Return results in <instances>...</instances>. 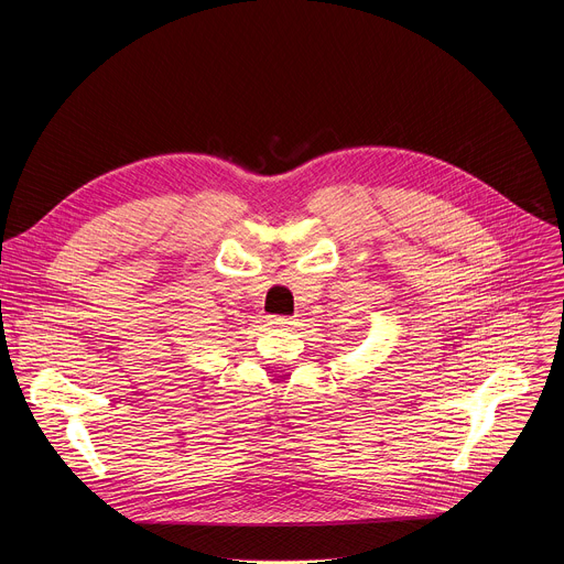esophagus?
I'll return each instance as SVG.
<instances>
[{"label": "esophagus", "instance_id": "1", "mask_svg": "<svg viewBox=\"0 0 564 564\" xmlns=\"http://www.w3.org/2000/svg\"><path fill=\"white\" fill-rule=\"evenodd\" d=\"M270 318V324L274 326V328H290L294 321L290 318V316H283V314H272V316H268Z\"/></svg>", "mask_w": 564, "mask_h": 564}]
</instances>
